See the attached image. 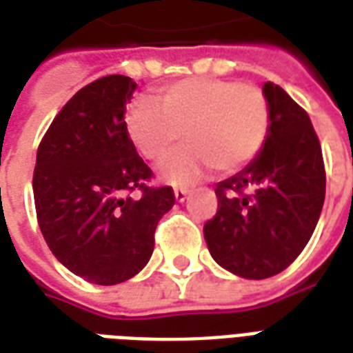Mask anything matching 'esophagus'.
<instances>
[{
	"mask_svg": "<svg viewBox=\"0 0 353 353\" xmlns=\"http://www.w3.org/2000/svg\"><path fill=\"white\" fill-rule=\"evenodd\" d=\"M174 196H176V202H185L187 200V196H189V190L187 189H176L174 190Z\"/></svg>",
	"mask_w": 353,
	"mask_h": 353,
	"instance_id": "1",
	"label": "esophagus"
}]
</instances>
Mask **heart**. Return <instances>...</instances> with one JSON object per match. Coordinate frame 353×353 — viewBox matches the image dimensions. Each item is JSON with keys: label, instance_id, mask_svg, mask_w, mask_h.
<instances>
[{"label": "heart", "instance_id": "obj_1", "mask_svg": "<svg viewBox=\"0 0 353 353\" xmlns=\"http://www.w3.org/2000/svg\"><path fill=\"white\" fill-rule=\"evenodd\" d=\"M161 108L138 101L125 125L130 142L150 163H161L179 142L181 151L159 168L170 185L187 187L215 166L234 172L262 151L270 132V103L254 85L223 78H189L164 90Z\"/></svg>", "mask_w": 353, "mask_h": 353}]
</instances>
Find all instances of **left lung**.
I'll use <instances>...</instances> for the list:
<instances>
[{"mask_svg": "<svg viewBox=\"0 0 353 353\" xmlns=\"http://www.w3.org/2000/svg\"><path fill=\"white\" fill-rule=\"evenodd\" d=\"M262 91L271 114L265 143L241 172L216 183L219 210L203 226L213 260L256 281L301 254L325 198L322 148L310 117L281 85L265 82Z\"/></svg>", "mask_w": 353, "mask_h": 353, "instance_id": "8db88e82", "label": "left lung"}]
</instances>
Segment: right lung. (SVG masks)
<instances>
[{
    "label": "right lung",
    "instance_id": "right-lung-1",
    "mask_svg": "<svg viewBox=\"0 0 353 353\" xmlns=\"http://www.w3.org/2000/svg\"><path fill=\"white\" fill-rule=\"evenodd\" d=\"M132 78H99L65 104L37 151L33 196L52 254L101 286L129 281L153 254L155 228L176 202L170 187L151 189V170L125 125ZM132 190L143 192L130 196Z\"/></svg>",
    "mask_w": 353,
    "mask_h": 353
}]
</instances>
